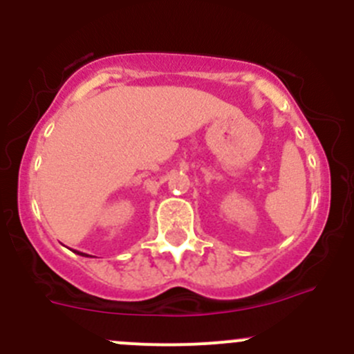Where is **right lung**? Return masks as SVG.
<instances>
[{"label": "right lung", "mask_w": 354, "mask_h": 354, "mask_svg": "<svg viewBox=\"0 0 354 354\" xmlns=\"http://www.w3.org/2000/svg\"><path fill=\"white\" fill-rule=\"evenodd\" d=\"M73 252H75V253H77V255H82V257H88V255H87V253H82V252H77V250H73Z\"/></svg>", "instance_id": "obj_1"}]
</instances>
